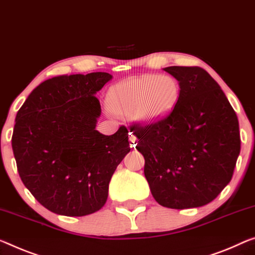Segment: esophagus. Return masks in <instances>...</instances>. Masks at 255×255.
<instances>
[{
	"label": "esophagus",
	"mask_w": 255,
	"mask_h": 255,
	"mask_svg": "<svg viewBox=\"0 0 255 255\" xmlns=\"http://www.w3.org/2000/svg\"><path fill=\"white\" fill-rule=\"evenodd\" d=\"M128 141H130V147L134 148L136 146V141H138V139H136V136L133 134L132 132H130V135H128Z\"/></svg>",
	"instance_id": "1"
}]
</instances>
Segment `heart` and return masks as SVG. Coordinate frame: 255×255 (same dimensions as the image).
I'll use <instances>...</instances> for the list:
<instances>
[{
  "mask_svg": "<svg viewBox=\"0 0 255 255\" xmlns=\"http://www.w3.org/2000/svg\"><path fill=\"white\" fill-rule=\"evenodd\" d=\"M179 97L180 84L173 76L144 74L112 87L107 104L116 115H132L140 124H151L165 119Z\"/></svg>",
  "mask_w": 255,
  "mask_h": 255,
  "instance_id": "b5f03b06",
  "label": "heart"
}]
</instances>
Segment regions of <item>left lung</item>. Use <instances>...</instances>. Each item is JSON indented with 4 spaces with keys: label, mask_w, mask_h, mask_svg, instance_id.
I'll return each mask as SVG.
<instances>
[{
    "label": "left lung",
    "mask_w": 255,
    "mask_h": 255,
    "mask_svg": "<svg viewBox=\"0 0 255 255\" xmlns=\"http://www.w3.org/2000/svg\"><path fill=\"white\" fill-rule=\"evenodd\" d=\"M180 84L173 111L158 122L131 127L144 157L152 197L168 209L209 204L232 180L241 151L236 113L201 67L164 68Z\"/></svg>",
    "instance_id": "1"
}]
</instances>
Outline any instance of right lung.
Here are the masks:
<instances>
[{"label":"right lung","mask_w":255,"mask_h":255,"mask_svg":"<svg viewBox=\"0 0 255 255\" xmlns=\"http://www.w3.org/2000/svg\"><path fill=\"white\" fill-rule=\"evenodd\" d=\"M113 78L97 72L49 78L15 116L12 150L23 185L51 212L83 217L108 197L116 167L130 151L128 131L105 135L96 93Z\"/></svg>","instance_id":"right-lung-1"}]
</instances>
